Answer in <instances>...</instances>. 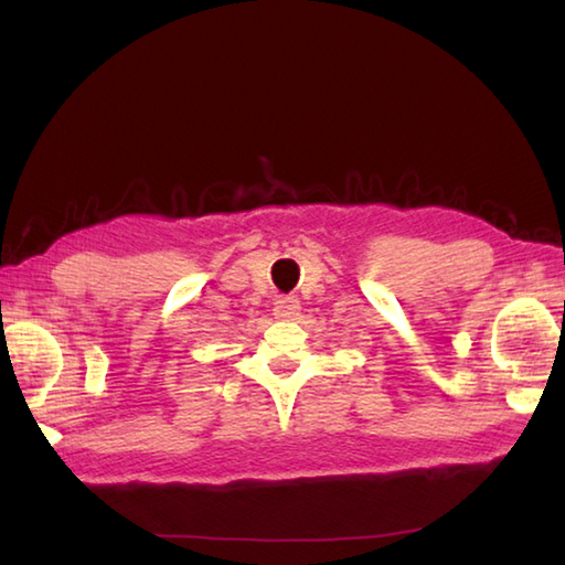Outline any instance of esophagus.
Wrapping results in <instances>:
<instances>
[{"label": "esophagus", "instance_id": "1", "mask_svg": "<svg viewBox=\"0 0 565 565\" xmlns=\"http://www.w3.org/2000/svg\"><path fill=\"white\" fill-rule=\"evenodd\" d=\"M298 313H301V303L294 296H284L274 303V316L279 320H296Z\"/></svg>", "mask_w": 565, "mask_h": 565}]
</instances>
